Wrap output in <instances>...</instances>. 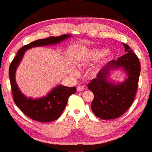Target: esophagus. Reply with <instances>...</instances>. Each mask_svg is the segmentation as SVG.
<instances>
[{
    "label": "esophagus",
    "mask_w": 152,
    "mask_h": 152,
    "mask_svg": "<svg viewBox=\"0 0 152 152\" xmlns=\"http://www.w3.org/2000/svg\"><path fill=\"white\" fill-rule=\"evenodd\" d=\"M85 89V87L83 86H78L77 87V91H83Z\"/></svg>",
    "instance_id": "esophagus-1"
}]
</instances>
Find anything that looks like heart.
Listing matches in <instances>:
<instances>
[{"mask_svg": "<svg viewBox=\"0 0 152 152\" xmlns=\"http://www.w3.org/2000/svg\"><path fill=\"white\" fill-rule=\"evenodd\" d=\"M109 50L106 48H101V49L94 50L89 54V57L91 58H101V57L106 56L109 54Z\"/></svg>", "mask_w": 152, "mask_h": 152, "instance_id": "heart-1", "label": "heart"}]
</instances>
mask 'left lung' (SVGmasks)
<instances>
[{
	"label": "left lung",
	"instance_id": "8db88e82",
	"mask_svg": "<svg viewBox=\"0 0 152 152\" xmlns=\"http://www.w3.org/2000/svg\"><path fill=\"white\" fill-rule=\"evenodd\" d=\"M126 53L106 64L99 71L96 78L88 83V88L93 92L94 98L91 110L102 119H114L123 115L130 107L135 98L140 75L141 66L137 56L128 45L123 43ZM122 68L127 78L122 83L109 81L110 71Z\"/></svg>",
	"mask_w": 152,
	"mask_h": 152
}]
</instances>
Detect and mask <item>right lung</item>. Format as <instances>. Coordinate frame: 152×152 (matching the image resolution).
<instances>
[{
    "label": "right lung",
    "mask_w": 152,
    "mask_h": 152,
    "mask_svg": "<svg viewBox=\"0 0 152 152\" xmlns=\"http://www.w3.org/2000/svg\"><path fill=\"white\" fill-rule=\"evenodd\" d=\"M69 37H71L69 34H64L56 37L50 36L44 39L33 41L20 48L10 64L9 77L13 101L23 113L31 119L39 122H49L56 120L65 109L69 97L76 93V88L75 86L67 87L58 85L48 95L42 98L32 99L26 97L21 93L15 81V74L17 67L21 61L26 50L34 47L56 44Z\"/></svg>",
    "instance_id": "add662e5"
}]
</instances>
